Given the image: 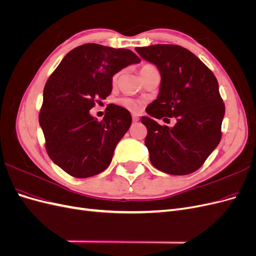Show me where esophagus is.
<instances>
[{
  "mask_svg": "<svg viewBox=\"0 0 256 256\" xmlns=\"http://www.w3.org/2000/svg\"><path fill=\"white\" fill-rule=\"evenodd\" d=\"M132 120L136 122L138 120V116L136 114H132Z\"/></svg>",
  "mask_w": 256,
  "mask_h": 256,
  "instance_id": "1",
  "label": "esophagus"
}]
</instances>
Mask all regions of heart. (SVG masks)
Wrapping results in <instances>:
<instances>
[{"instance_id":"1","label":"heart","mask_w":256,"mask_h":256,"mask_svg":"<svg viewBox=\"0 0 256 256\" xmlns=\"http://www.w3.org/2000/svg\"><path fill=\"white\" fill-rule=\"evenodd\" d=\"M154 69H157V68L154 67V65H152V64H145V65H143L141 67V69H140L141 76H143L145 74L154 70ZM120 72H118V74H115L112 76V84L113 85L118 84V79H120ZM116 104H118L120 106H122V108H125L126 110L132 111V112H138V110L141 109V106H142V102H138V100L134 99V98H131V97H120V98H118V100H116Z\"/></svg>"}]
</instances>
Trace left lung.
<instances>
[{"mask_svg": "<svg viewBox=\"0 0 256 256\" xmlns=\"http://www.w3.org/2000/svg\"><path fill=\"white\" fill-rule=\"evenodd\" d=\"M136 51L161 74L159 95L146 108L150 116L141 118L152 164L171 175L196 172L221 140L226 106L218 81L202 60L180 46L152 44ZM164 117H175L178 122L170 128L154 120Z\"/></svg>", "mask_w": 256, "mask_h": 256, "instance_id": "8db88e82", "label": "left lung"}]
</instances>
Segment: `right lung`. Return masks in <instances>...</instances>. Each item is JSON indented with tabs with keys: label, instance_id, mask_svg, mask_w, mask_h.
<instances>
[{
	"label": "right lung",
	"instance_id": "1",
	"mask_svg": "<svg viewBox=\"0 0 256 256\" xmlns=\"http://www.w3.org/2000/svg\"><path fill=\"white\" fill-rule=\"evenodd\" d=\"M141 62L128 49L85 44L68 52L44 88L40 124L50 159L76 178L109 166L114 150L131 125L125 108L109 104L98 122L90 114L112 92V76Z\"/></svg>",
	"mask_w": 256,
	"mask_h": 256
}]
</instances>
